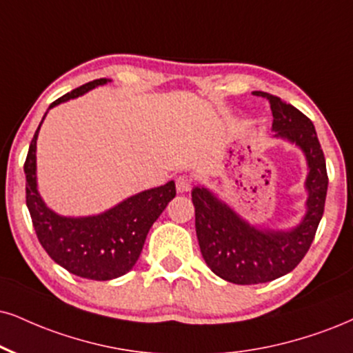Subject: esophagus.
<instances>
[{"mask_svg": "<svg viewBox=\"0 0 353 353\" xmlns=\"http://www.w3.org/2000/svg\"><path fill=\"white\" fill-rule=\"evenodd\" d=\"M191 186H193V180H191L188 175L176 176V190L180 191V193H186V191H190Z\"/></svg>", "mask_w": 353, "mask_h": 353, "instance_id": "34e87169", "label": "esophagus"}]
</instances>
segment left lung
Masks as SVG:
<instances>
[{"label":"left lung","mask_w":353,"mask_h":353,"mask_svg":"<svg viewBox=\"0 0 353 353\" xmlns=\"http://www.w3.org/2000/svg\"><path fill=\"white\" fill-rule=\"evenodd\" d=\"M260 97L267 98L272 108L273 137L293 143L306 157V212L291 229L256 228L206 186H194L191 198L204 262L212 273L236 285L276 280L296 267L310 250L327 194L325 159L314 124L278 97L268 93Z\"/></svg>","instance_id":"left-lung-1"}]
</instances>
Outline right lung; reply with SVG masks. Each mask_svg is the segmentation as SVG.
I'll return each mask as SVG.
<instances>
[{"label":"right lung","instance_id":"add662e5","mask_svg":"<svg viewBox=\"0 0 353 353\" xmlns=\"http://www.w3.org/2000/svg\"><path fill=\"white\" fill-rule=\"evenodd\" d=\"M108 81L111 80L99 78L90 81L63 94L50 104L49 110ZM47 112L34 134L24 163L26 204L39 242L55 263L73 275L98 281L123 276L136 265L152 224L175 198V181L132 194L99 214L78 217L57 214L37 190V136Z\"/></svg>","mask_w":353,"mask_h":353}]
</instances>
